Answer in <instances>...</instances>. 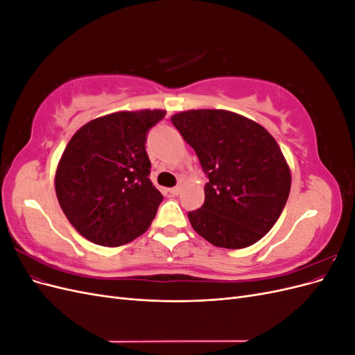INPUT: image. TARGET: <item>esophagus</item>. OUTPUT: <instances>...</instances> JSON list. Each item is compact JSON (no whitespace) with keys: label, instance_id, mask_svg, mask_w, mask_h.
Here are the masks:
<instances>
[{"label":"esophagus","instance_id":"esophagus-1","mask_svg":"<svg viewBox=\"0 0 355 355\" xmlns=\"http://www.w3.org/2000/svg\"><path fill=\"white\" fill-rule=\"evenodd\" d=\"M180 191H182V188H180V187H175V188H171V189H170V194H171V196H179V194H180Z\"/></svg>","mask_w":355,"mask_h":355}]
</instances>
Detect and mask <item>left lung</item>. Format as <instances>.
Here are the masks:
<instances>
[{
  "mask_svg": "<svg viewBox=\"0 0 355 355\" xmlns=\"http://www.w3.org/2000/svg\"><path fill=\"white\" fill-rule=\"evenodd\" d=\"M171 123L209 178L204 204L188 213L192 228L223 249L259 241L280 218L292 185L275 139L250 118L225 110L178 112Z\"/></svg>",
  "mask_w": 355,
  "mask_h": 355,
  "instance_id": "left-lung-1",
  "label": "left lung"
}]
</instances>
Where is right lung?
<instances>
[{
	"label": "right lung",
	"mask_w": 355,
	"mask_h": 355,
	"mask_svg": "<svg viewBox=\"0 0 355 355\" xmlns=\"http://www.w3.org/2000/svg\"><path fill=\"white\" fill-rule=\"evenodd\" d=\"M164 110L120 111L84 124L63 151L55 176L60 207L84 239L118 247L142 235L161 192L149 180L145 142Z\"/></svg>",
	"instance_id": "add662e5"
}]
</instances>
